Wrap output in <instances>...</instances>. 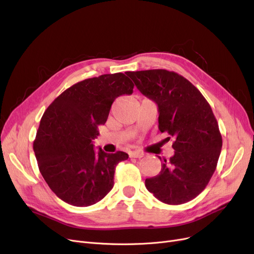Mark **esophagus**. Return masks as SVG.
Instances as JSON below:
<instances>
[{"instance_id":"34e87169","label":"esophagus","mask_w":254,"mask_h":254,"mask_svg":"<svg viewBox=\"0 0 254 254\" xmlns=\"http://www.w3.org/2000/svg\"><path fill=\"white\" fill-rule=\"evenodd\" d=\"M143 156H144V153L141 152V151H138V150L129 152V158H138V159H140Z\"/></svg>"}]
</instances>
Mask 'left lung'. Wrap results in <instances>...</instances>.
<instances>
[{"label":"left lung","mask_w":254,"mask_h":254,"mask_svg":"<svg viewBox=\"0 0 254 254\" xmlns=\"http://www.w3.org/2000/svg\"><path fill=\"white\" fill-rule=\"evenodd\" d=\"M136 87L158 105L159 129L173 138L174 156L164 159L160 173L145 180L146 189L167 204L199 195L213 176L222 137L212 108L183 75L166 69L127 71ZM161 159V158H160Z\"/></svg>","instance_id":"left-lung-1"}]
</instances>
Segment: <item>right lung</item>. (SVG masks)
<instances>
[{"label":"right lung","mask_w":254,"mask_h":254,"mask_svg":"<svg viewBox=\"0 0 254 254\" xmlns=\"http://www.w3.org/2000/svg\"><path fill=\"white\" fill-rule=\"evenodd\" d=\"M133 89L125 73L102 74L67 88L43 113L33 149L43 179L63 201L89 206L113 188L117 164L128 154L95 152L92 140L116 97Z\"/></svg>","instance_id":"obj_1"}]
</instances>
